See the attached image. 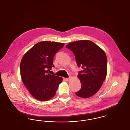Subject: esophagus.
<instances>
[{
    "instance_id": "obj_1",
    "label": "esophagus",
    "mask_w": 130,
    "mask_h": 130,
    "mask_svg": "<svg viewBox=\"0 0 130 130\" xmlns=\"http://www.w3.org/2000/svg\"><path fill=\"white\" fill-rule=\"evenodd\" d=\"M71 78H72V76H69V77H67V78H66V80L67 81H69L71 79Z\"/></svg>"
}]
</instances>
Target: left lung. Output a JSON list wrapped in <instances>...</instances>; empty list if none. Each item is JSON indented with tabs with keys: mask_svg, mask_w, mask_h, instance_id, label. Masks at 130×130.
Wrapping results in <instances>:
<instances>
[{
	"mask_svg": "<svg viewBox=\"0 0 130 130\" xmlns=\"http://www.w3.org/2000/svg\"><path fill=\"white\" fill-rule=\"evenodd\" d=\"M74 54L78 67L80 90L75 94L82 98H90L97 93L105 80L107 72V58L105 52L91 41L83 40L66 46Z\"/></svg>",
	"mask_w": 130,
	"mask_h": 130,
	"instance_id": "1",
	"label": "left lung"
}]
</instances>
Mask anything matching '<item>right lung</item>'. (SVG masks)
<instances>
[{"label": "right lung", "instance_id": "1", "mask_svg": "<svg viewBox=\"0 0 130 130\" xmlns=\"http://www.w3.org/2000/svg\"><path fill=\"white\" fill-rule=\"evenodd\" d=\"M64 43L42 41L34 45L23 56L20 74L25 87L36 99L47 101L56 94L62 78L48 74L55 67L53 60Z\"/></svg>", "mask_w": 130, "mask_h": 130}]
</instances>
